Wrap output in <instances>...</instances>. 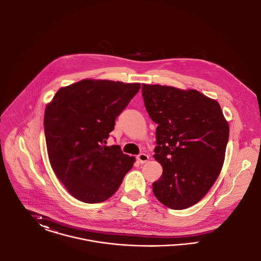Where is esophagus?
I'll list each match as a JSON object with an SVG mask.
<instances>
[{
  "instance_id": "esophagus-1",
  "label": "esophagus",
  "mask_w": 261,
  "mask_h": 261,
  "mask_svg": "<svg viewBox=\"0 0 261 261\" xmlns=\"http://www.w3.org/2000/svg\"><path fill=\"white\" fill-rule=\"evenodd\" d=\"M137 160L139 161L140 164H144V163H146L147 161L149 160V157H148V155L142 153V154H139L137 156Z\"/></svg>"
}]
</instances>
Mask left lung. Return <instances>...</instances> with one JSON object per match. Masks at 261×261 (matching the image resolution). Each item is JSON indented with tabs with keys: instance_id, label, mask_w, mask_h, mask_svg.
<instances>
[{
	"instance_id": "8db88e82",
	"label": "left lung",
	"mask_w": 261,
	"mask_h": 261,
	"mask_svg": "<svg viewBox=\"0 0 261 261\" xmlns=\"http://www.w3.org/2000/svg\"><path fill=\"white\" fill-rule=\"evenodd\" d=\"M146 110L158 124L154 158L163 168L153 182L158 201L185 210L201 201L218 179L229 135L220 104L201 92L142 84Z\"/></svg>"
}]
</instances>
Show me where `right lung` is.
<instances>
[{
  "instance_id": "right-lung-1",
  "label": "right lung",
  "mask_w": 261,
  "mask_h": 261,
  "mask_svg": "<svg viewBox=\"0 0 261 261\" xmlns=\"http://www.w3.org/2000/svg\"><path fill=\"white\" fill-rule=\"evenodd\" d=\"M140 83L84 80L62 87L44 112V135L53 170L67 191L86 203L109 199L132 169L134 157L105 146L116 117Z\"/></svg>"
}]
</instances>
